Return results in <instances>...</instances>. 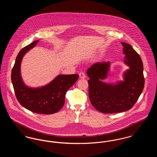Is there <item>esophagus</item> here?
I'll return each instance as SVG.
<instances>
[{
  "instance_id": "34e87169",
  "label": "esophagus",
  "mask_w": 157,
  "mask_h": 157,
  "mask_svg": "<svg viewBox=\"0 0 157 157\" xmlns=\"http://www.w3.org/2000/svg\"><path fill=\"white\" fill-rule=\"evenodd\" d=\"M79 75V78H81V79H85V77H86V75L85 74V73L83 72H81Z\"/></svg>"
}]
</instances>
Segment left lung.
Wrapping results in <instances>:
<instances>
[{
	"label": "left lung",
	"instance_id": "8db88e82",
	"mask_svg": "<svg viewBox=\"0 0 157 157\" xmlns=\"http://www.w3.org/2000/svg\"><path fill=\"white\" fill-rule=\"evenodd\" d=\"M125 63L129 67L124 74V81L115 85L101 79L106 78L109 62H97L87 70L89 76V97L92 106L99 112L112 113L124 112L134 105L142 93L145 79L143 63L140 55L131 45L121 42Z\"/></svg>",
	"mask_w": 157,
	"mask_h": 157
}]
</instances>
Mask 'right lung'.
Masks as SVG:
<instances>
[{
	"label": "right lung",
	"mask_w": 157,
	"mask_h": 157,
	"mask_svg": "<svg viewBox=\"0 0 157 157\" xmlns=\"http://www.w3.org/2000/svg\"><path fill=\"white\" fill-rule=\"evenodd\" d=\"M39 40L24 47L19 52L12 70L11 79L18 102L32 112L52 114L59 111L65 104V94L78 80L79 75H58L48 85L38 88L26 86L21 76V63L23 55L37 44Z\"/></svg>",
	"instance_id": "obj_1"
}]
</instances>
